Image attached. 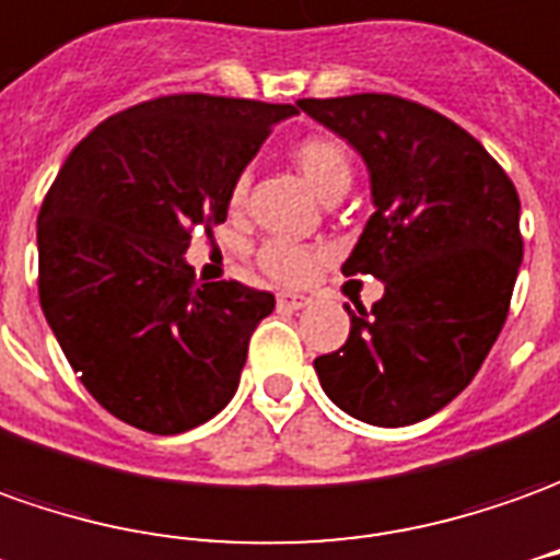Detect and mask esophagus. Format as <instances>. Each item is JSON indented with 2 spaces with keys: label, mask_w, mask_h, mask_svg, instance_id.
<instances>
[{
  "label": "esophagus",
  "mask_w": 560,
  "mask_h": 560,
  "mask_svg": "<svg viewBox=\"0 0 560 560\" xmlns=\"http://www.w3.org/2000/svg\"><path fill=\"white\" fill-rule=\"evenodd\" d=\"M277 304L287 307V311H302V307L311 304V299H307V295H299V292H280V295H277Z\"/></svg>",
  "instance_id": "obj_1"
}]
</instances>
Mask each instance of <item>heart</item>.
Returning a JSON list of instances; mask_svg holds the SVG:
<instances>
[{
  "mask_svg": "<svg viewBox=\"0 0 560 560\" xmlns=\"http://www.w3.org/2000/svg\"><path fill=\"white\" fill-rule=\"evenodd\" d=\"M292 161H295V167L302 170V176L319 198H326L341 185H350V161H347L345 149L329 137H307V140H302L292 149ZM246 188H249V176L241 173L231 183L229 191V207L234 213L243 210V203H246ZM314 261H317V253L287 241H268L258 249V265L265 268L268 277L280 280V283H299L314 268Z\"/></svg>",
  "mask_w": 560,
  "mask_h": 560,
  "instance_id": "1",
  "label": "heart"
}]
</instances>
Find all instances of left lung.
<instances>
[{"label": "left lung", "mask_w": 560, "mask_h": 560, "mask_svg": "<svg viewBox=\"0 0 560 560\" xmlns=\"http://www.w3.org/2000/svg\"><path fill=\"white\" fill-rule=\"evenodd\" d=\"M369 170L372 207L345 277L384 299L350 314L317 357L319 387L350 418L408 427L466 390L509 314L522 265V203L503 167L445 115L390 94L299 100Z\"/></svg>", "instance_id": "8db88e82"}]
</instances>
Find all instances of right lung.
<instances>
[{"instance_id":"1","label":"right lung","mask_w":560,"mask_h":560,"mask_svg":"<svg viewBox=\"0 0 560 560\" xmlns=\"http://www.w3.org/2000/svg\"><path fill=\"white\" fill-rule=\"evenodd\" d=\"M289 103L158 96L96 125L38 213V302L69 365L109 415L176 435L215 418L241 384L271 292L198 283L191 231L229 215L231 183Z\"/></svg>"}]
</instances>
